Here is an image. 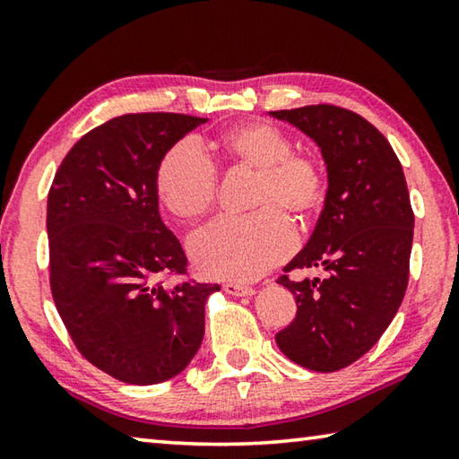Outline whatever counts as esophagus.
Returning a JSON list of instances; mask_svg holds the SVG:
<instances>
[{
  "label": "esophagus",
  "instance_id": "34e87169",
  "mask_svg": "<svg viewBox=\"0 0 459 459\" xmlns=\"http://www.w3.org/2000/svg\"><path fill=\"white\" fill-rule=\"evenodd\" d=\"M222 291L229 293V295H235V298H248V295H255V290L253 287L248 285H243V283H224L222 285Z\"/></svg>",
  "mask_w": 459,
  "mask_h": 459
}]
</instances>
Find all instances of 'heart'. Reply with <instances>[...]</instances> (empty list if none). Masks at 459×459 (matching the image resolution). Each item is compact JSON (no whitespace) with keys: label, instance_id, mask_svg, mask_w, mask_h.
<instances>
[{"label":"heart","instance_id":"heart-1","mask_svg":"<svg viewBox=\"0 0 459 459\" xmlns=\"http://www.w3.org/2000/svg\"><path fill=\"white\" fill-rule=\"evenodd\" d=\"M214 150L230 166L257 174L248 219H222L190 240L200 273L230 281H248L290 257L295 230L314 219L325 196V178L312 155L293 153L281 129L263 121L230 127L214 139ZM160 200L182 221H198L214 206L219 176L196 145L180 142L160 161Z\"/></svg>","mask_w":459,"mask_h":459}]
</instances>
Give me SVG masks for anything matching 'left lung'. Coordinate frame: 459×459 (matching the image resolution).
Masks as SVG:
<instances>
[{"instance_id": "1", "label": "left lung", "mask_w": 459, "mask_h": 459, "mask_svg": "<svg viewBox=\"0 0 459 459\" xmlns=\"http://www.w3.org/2000/svg\"><path fill=\"white\" fill-rule=\"evenodd\" d=\"M320 147L328 192L307 245L285 265L324 277L277 279L298 304L275 336L287 359L316 372L348 367L377 344L407 291L415 216L401 161L370 123L348 108L269 111Z\"/></svg>"}]
</instances>
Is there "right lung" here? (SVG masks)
<instances>
[{
	"label": "right lung",
	"mask_w": 459,
	"mask_h": 459,
	"mask_svg": "<svg viewBox=\"0 0 459 459\" xmlns=\"http://www.w3.org/2000/svg\"><path fill=\"white\" fill-rule=\"evenodd\" d=\"M206 121L121 115L82 135L54 176L46 214L54 304L79 352L121 383L180 375L204 338L208 295L221 290L155 283L188 265L160 216V161Z\"/></svg>",
	"instance_id": "add662e5"
}]
</instances>
